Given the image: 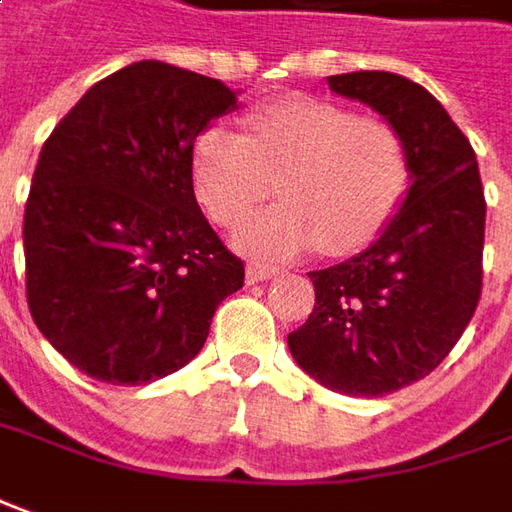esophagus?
Segmentation results:
<instances>
[{"mask_svg": "<svg viewBox=\"0 0 512 512\" xmlns=\"http://www.w3.org/2000/svg\"><path fill=\"white\" fill-rule=\"evenodd\" d=\"M278 276V267L262 262H250L248 264V281L250 284H259V281H270V278Z\"/></svg>", "mask_w": 512, "mask_h": 512, "instance_id": "esophagus-1", "label": "esophagus"}]
</instances>
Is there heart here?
Here are the masks:
<instances>
[{"mask_svg":"<svg viewBox=\"0 0 512 512\" xmlns=\"http://www.w3.org/2000/svg\"><path fill=\"white\" fill-rule=\"evenodd\" d=\"M248 136L211 125L192 147L197 203L236 225L276 186L281 203L236 231L256 256H295L323 245L343 256L390 222L410 178L407 144L390 122L317 97H281L250 114Z\"/></svg>","mask_w":512,"mask_h":512,"instance_id":"b5f03b06","label":"heart"}]
</instances>
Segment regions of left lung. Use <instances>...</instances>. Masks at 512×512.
I'll list each match as a JSON object with an SVG mask.
<instances>
[{"mask_svg": "<svg viewBox=\"0 0 512 512\" xmlns=\"http://www.w3.org/2000/svg\"><path fill=\"white\" fill-rule=\"evenodd\" d=\"M329 88L401 133L410 189L370 248L309 273L315 309L287 343L323 387L376 398L429 376L471 323L485 195L471 144L424 86L393 72H348L331 74Z\"/></svg>", "mask_w": 512, "mask_h": 512, "instance_id": "obj_1", "label": "left lung"}]
</instances>
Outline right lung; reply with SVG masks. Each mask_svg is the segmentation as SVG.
Listing matches in <instances>:
<instances>
[{
  "label": "right lung",
  "mask_w": 512,
  "mask_h": 512,
  "mask_svg": "<svg viewBox=\"0 0 512 512\" xmlns=\"http://www.w3.org/2000/svg\"><path fill=\"white\" fill-rule=\"evenodd\" d=\"M234 105L214 77L139 61L88 88L41 147L24 209L27 303L91 379L181 370L245 284L192 186L197 136Z\"/></svg>",
  "instance_id": "obj_1"
}]
</instances>
